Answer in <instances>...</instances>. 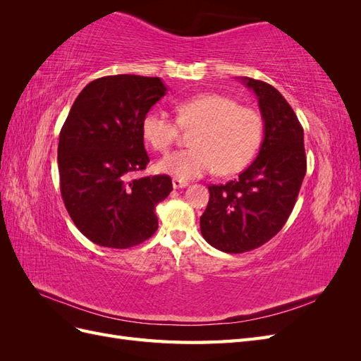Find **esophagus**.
<instances>
[{
	"label": "esophagus",
	"mask_w": 361,
	"mask_h": 361,
	"mask_svg": "<svg viewBox=\"0 0 361 361\" xmlns=\"http://www.w3.org/2000/svg\"><path fill=\"white\" fill-rule=\"evenodd\" d=\"M171 183H173V188H174V190L187 188V187H188V182H187V180H182V179H178V178H174V179L171 180Z\"/></svg>",
	"instance_id": "34e87169"
}]
</instances>
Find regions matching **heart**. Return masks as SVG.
I'll list each match as a JSON object with an SVG mask.
<instances>
[{
  "mask_svg": "<svg viewBox=\"0 0 361 361\" xmlns=\"http://www.w3.org/2000/svg\"><path fill=\"white\" fill-rule=\"evenodd\" d=\"M178 122L166 111L145 116L141 130L147 143L167 152L176 143L180 128L195 129L191 149L178 150L158 162L161 173L182 180L197 179L218 170L233 174L253 158L262 138V118L250 106L238 105L218 93L195 94L176 104Z\"/></svg>",
  "mask_w": 361,
  "mask_h": 361,
  "instance_id": "heart-1",
  "label": "heart"
}]
</instances>
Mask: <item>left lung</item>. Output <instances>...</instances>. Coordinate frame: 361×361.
<instances>
[{
  "label": "left lung",
  "instance_id": "left-lung-1",
  "mask_svg": "<svg viewBox=\"0 0 361 361\" xmlns=\"http://www.w3.org/2000/svg\"><path fill=\"white\" fill-rule=\"evenodd\" d=\"M239 80L257 97L264 141L238 179L209 187L200 231L207 244L224 253H244L276 236L288 221L307 170L304 130L285 97L264 81Z\"/></svg>",
  "mask_w": 361,
  "mask_h": 361
}]
</instances>
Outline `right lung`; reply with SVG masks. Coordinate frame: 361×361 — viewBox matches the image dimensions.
Returning <instances> with one entry per match:
<instances>
[{
	"instance_id": "obj_1",
	"label": "right lung",
	"mask_w": 361,
	"mask_h": 361,
	"mask_svg": "<svg viewBox=\"0 0 361 361\" xmlns=\"http://www.w3.org/2000/svg\"><path fill=\"white\" fill-rule=\"evenodd\" d=\"M166 92L158 76H102L84 87L61 128V197L78 231L97 245L129 248L157 232L155 206L173 190L171 179L130 174L147 166L141 123Z\"/></svg>"
}]
</instances>
